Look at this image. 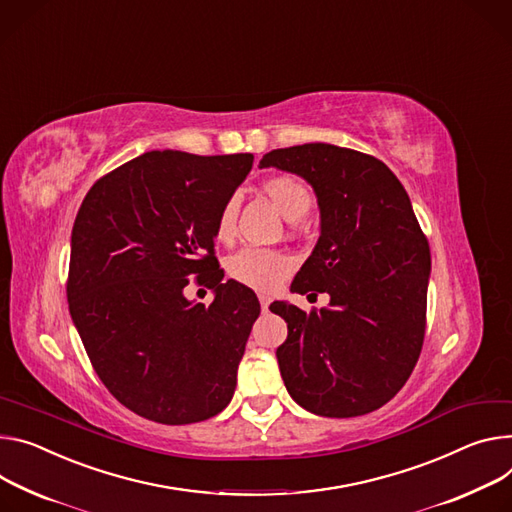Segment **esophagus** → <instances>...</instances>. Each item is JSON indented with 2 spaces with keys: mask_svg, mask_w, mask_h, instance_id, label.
<instances>
[{
  "mask_svg": "<svg viewBox=\"0 0 512 512\" xmlns=\"http://www.w3.org/2000/svg\"><path fill=\"white\" fill-rule=\"evenodd\" d=\"M269 302H271V300H269V296H267V294H259V304H261V308H263V310H267Z\"/></svg>",
  "mask_w": 512,
  "mask_h": 512,
  "instance_id": "esophagus-1",
  "label": "esophagus"
}]
</instances>
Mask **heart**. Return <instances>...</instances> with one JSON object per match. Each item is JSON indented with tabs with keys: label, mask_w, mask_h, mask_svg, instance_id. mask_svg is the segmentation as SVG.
Here are the masks:
<instances>
[{
	"label": "heart",
	"mask_w": 512,
	"mask_h": 512,
	"mask_svg": "<svg viewBox=\"0 0 512 512\" xmlns=\"http://www.w3.org/2000/svg\"><path fill=\"white\" fill-rule=\"evenodd\" d=\"M263 192L271 200V204L277 208V212L290 222L302 220L310 212L314 202L310 190L306 188V183L288 173L265 179ZM237 214H239V198L230 196L218 210V216L214 222L216 241L230 243L235 239ZM226 267H228V275L235 282L259 292H273L288 280V275L294 271V261L282 251L245 247L228 259Z\"/></svg>",
	"instance_id": "1"
}]
</instances>
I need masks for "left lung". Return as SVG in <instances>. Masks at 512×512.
<instances>
[{
	"label": "left lung",
	"instance_id": "obj_1",
	"mask_svg": "<svg viewBox=\"0 0 512 512\" xmlns=\"http://www.w3.org/2000/svg\"><path fill=\"white\" fill-rule=\"evenodd\" d=\"M259 167L304 177L320 239L292 292H327V308L273 302L288 322L277 363L306 410L349 418L384 406L410 378L427 327L431 251L408 194L376 157L327 143L275 149Z\"/></svg>",
	"mask_w": 512,
	"mask_h": 512
}]
</instances>
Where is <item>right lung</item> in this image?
<instances>
[{
	"label": "right lung",
	"instance_id": "obj_1",
	"mask_svg": "<svg viewBox=\"0 0 512 512\" xmlns=\"http://www.w3.org/2000/svg\"><path fill=\"white\" fill-rule=\"evenodd\" d=\"M253 167L251 153L151 151L100 177L81 202L67 277L69 312L110 394L161 425L226 408L261 306L214 255V222ZM214 289L190 303L189 275Z\"/></svg>",
	"mask_w": 512,
	"mask_h": 512
}]
</instances>
